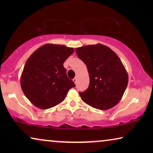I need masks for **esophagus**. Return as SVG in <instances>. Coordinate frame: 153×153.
<instances>
[{
  "mask_svg": "<svg viewBox=\"0 0 153 153\" xmlns=\"http://www.w3.org/2000/svg\"><path fill=\"white\" fill-rule=\"evenodd\" d=\"M73 81H74V83H75V84H76V83H77V79H76V78H74V79H73Z\"/></svg>",
  "mask_w": 153,
  "mask_h": 153,
  "instance_id": "esophagus-1",
  "label": "esophagus"
}]
</instances>
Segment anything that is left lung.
<instances>
[{
  "mask_svg": "<svg viewBox=\"0 0 153 153\" xmlns=\"http://www.w3.org/2000/svg\"><path fill=\"white\" fill-rule=\"evenodd\" d=\"M76 53L86 65L90 77L88 88L79 93L81 100L100 110L116 106L128 84V74L120 58L101 44L78 47Z\"/></svg>",
  "mask_w": 153,
  "mask_h": 153,
  "instance_id": "8db88e82",
  "label": "left lung"
}]
</instances>
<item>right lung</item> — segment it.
I'll return each mask as SVG.
<instances>
[{
  "label": "right lung",
  "mask_w": 153,
  "mask_h": 153,
  "mask_svg": "<svg viewBox=\"0 0 153 153\" xmlns=\"http://www.w3.org/2000/svg\"><path fill=\"white\" fill-rule=\"evenodd\" d=\"M74 51L64 45L47 44L38 48L26 60L21 87L33 105L42 109L53 107L75 86L67 76L63 63Z\"/></svg>",
  "instance_id": "right-lung-1"
}]
</instances>
